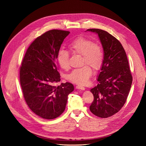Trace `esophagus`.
<instances>
[{
  "label": "esophagus",
  "mask_w": 146,
  "mask_h": 146,
  "mask_svg": "<svg viewBox=\"0 0 146 146\" xmlns=\"http://www.w3.org/2000/svg\"><path fill=\"white\" fill-rule=\"evenodd\" d=\"M76 88L78 90H85V87H82L81 86H76Z\"/></svg>",
  "instance_id": "esophagus-1"
}]
</instances>
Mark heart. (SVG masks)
Returning a JSON list of instances; mask_svg holds the SVG:
<instances>
[{
  "mask_svg": "<svg viewBox=\"0 0 146 146\" xmlns=\"http://www.w3.org/2000/svg\"><path fill=\"white\" fill-rule=\"evenodd\" d=\"M70 51L82 55V63L86 64L73 70L66 76V78L70 82L78 84H84L92 74V69L98 70L103 65L104 55L102 47L95 43L88 38L80 37L72 41L69 44ZM57 62L60 68L64 70L69 68V54L64 49H60L57 55Z\"/></svg>",
  "mask_w": 146,
  "mask_h": 146,
  "instance_id": "obj_1",
  "label": "heart"
}]
</instances>
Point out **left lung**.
I'll return each mask as SVG.
<instances>
[{
    "label": "left lung",
    "instance_id": "8db88e82",
    "mask_svg": "<svg viewBox=\"0 0 146 146\" xmlns=\"http://www.w3.org/2000/svg\"><path fill=\"white\" fill-rule=\"evenodd\" d=\"M87 31L98 35L104 52L103 65L98 75V85L92 88L94 99L90 107L96 116H112L124 105L128 96L132 76L125 50L119 41L108 32L99 29Z\"/></svg>",
    "mask_w": 146,
    "mask_h": 146
}]
</instances>
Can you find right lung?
Instances as JSON below:
<instances>
[{
    "instance_id": "1",
    "label": "right lung",
    "mask_w": 146,
    "mask_h": 146,
    "mask_svg": "<svg viewBox=\"0 0 146 146\" xmlns=\"http://www.w3.org/2000/svg\"><path fill=\"white\" fill-rule=\"evenodd\" d=\"M68 31L53 29L36 38L28 48L21 66L20 83L30 109L47 119L59 117L65 109L68 95L74 91L70 82L60 81L57 55Z\"/></svg>"
}]
</instances>
